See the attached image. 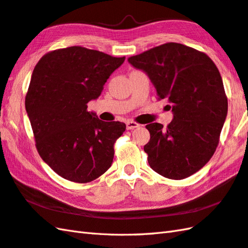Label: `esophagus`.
<instances>
[{"label":"esophagus","instance_id":"1","mask_svg":"<svg viewBox=\"0 0 248 248\" xmlns=\"http://www.w3.org/2000/svg\"><path fill=\"white\" fill-rule=\"evenodd\" d=\"M138 127H140V124H138L137 122H134V121H127V122H126V128H127L128 130L135 129Z\"/></svg>","mask_w":248,"mask_h":248}]
</instances>
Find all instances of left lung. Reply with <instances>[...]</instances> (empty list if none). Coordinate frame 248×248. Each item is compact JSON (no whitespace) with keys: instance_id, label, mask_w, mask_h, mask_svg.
<instances>
[{"instance_id":"8db88e82","label":"left lung","mask_w":248,"mask_h":248,"mask_svg":"<svg viewBox=\"0 0 248 248\" xmlns=\"http://www.w3.org/2000/svg\"><path fill=\"white\" fill-rule=\"evenodd\" d=\"M167 99L173 119L163 128L146 125L144 146L149 166L161 176L182 180L206 164L219 144L227 116V96L219 69L207 54L179 43H166L128 58Z\"/></svg>"}]
</instances>
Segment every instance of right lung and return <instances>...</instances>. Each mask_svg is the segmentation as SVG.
<instances>
[{
  "label": "right lung",
  "mask_w": 248,
  "mask_h": 248,
  "mask_svg": "<svg viewBox=\"0 0 248 248\" xmlns=\"http://www.w3.org/2000/svg\"><path fill=\"white\" fill-rule=\"evenodd\" d=\"M125 61L98 50L71 46L44 54L33 69L25 98L35 146L59 176L92 182L111 166L113 145L126 129L87 111L112 72Z\"/></svg>",
  "instance_id": "add662e5"
}]
</instances>
